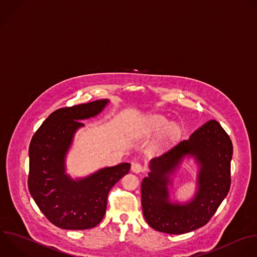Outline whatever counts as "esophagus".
Returning <instances> with one entry per match:
<instances>
[{
	"mask_svg": "<svg viewBox=\"0 0 257 257\" xmlns=\"http://www.w3.org/2000/svg\"><path fill=\"white\" fill-rule=\"evenodd\" d=\"M131 170H132L134 174H140V173L143 172V167H142V165L140 163L134 162L131 165Z\"/></svg>",
	"mask_w": 257,
	"mask_h": 257,
	"instance_id": "obj_1",
	"label": "esophagus"
}]
</instances>
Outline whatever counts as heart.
Returning a JSON list of instances; mask_svg holds the SVG:
<instances>
[{"label": "heart", "mask_w": 257, "mask_h": 257, "mask_svg": "<svg viewBox=\"0 0 257 257\" xmlns=\"http://www.w3.org/2000/svg\"><path fill=\"white\" fill-rule=\"evenodd\" d=\"M161 132L158 140L155 143L156 148H162L167 144L176 141L182 132L181 126L177 123H170L161 115H153L146 119L142 133L144 135H152Z\"/></svg>", "instance_id": "heart-1"}]
</instances>
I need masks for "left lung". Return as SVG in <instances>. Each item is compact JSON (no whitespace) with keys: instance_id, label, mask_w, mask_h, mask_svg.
Wrapping results in <instances>:
<instances>
[{"instance_id":"left-lung-1","label":"left lung","mask_w":257,"mask_h":257,"mask_svg":"<svg viewBox=\"0 0 257 257\" xmlns=\"http://www.w3.org/2000/svg\"><path fill=\"white\" fill-rule=\"evenodd\" d=\"M233 145L221 125L211 120L149 162L148 176L141 184L143 215L150 227L167 234H184L203 227L215 214L230 190V163ZM186 158L199 167L197 192L189 202L170 199L171 176Z\"/></svg>"}]
</instances>
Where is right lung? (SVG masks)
I'll return each mask as SVG.
<instances>
[{"instance_id": "1", "label": "right lung", "mask_w": 257, "mask_h": 257, "mask_svg": "<svg viewBox=\"0 0 257 257\" xmlns=\"http://www.w3.org/2000/svg\"><path fill=\"white\" fill-rule=\"evenodd\" d=\"M99 100L51 113L29 146V192L55 226L67 230L96 227L104 218L110 190L129 173L130 163L104 167L78 179L66 174L65 159L80 121L98 116L109 104Z\"/></svg>"}]
</instances>
